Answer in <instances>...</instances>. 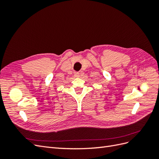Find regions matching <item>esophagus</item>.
<instances>
[{
  "label": "esophagus",
  "mask_w": 159,
  "mask_h": 159,
  "mask_svg": "<svg viewBox=\"0 0 159 159\" xmlns=\"http://www.w3.org/2000/svg\"><path fill=\"white\" fill-rule=\"evenodd\" d=\"M74 76L75 77V78H79V77H80V73H79V72H75V73H74Z\"/></svg>",
  "instance_id": "obj_1"
}]
</instances>
